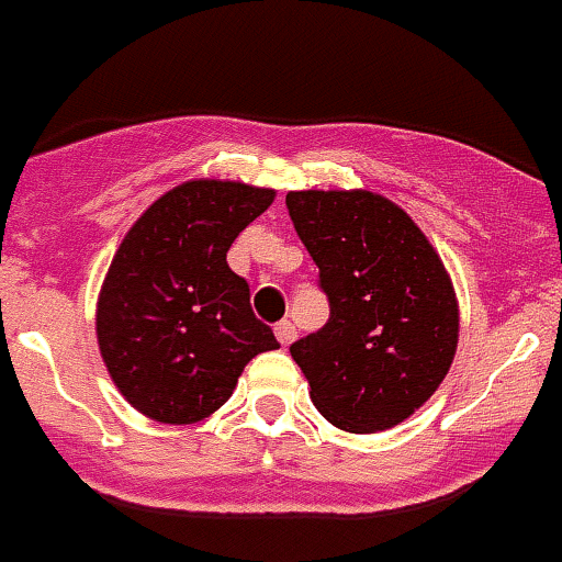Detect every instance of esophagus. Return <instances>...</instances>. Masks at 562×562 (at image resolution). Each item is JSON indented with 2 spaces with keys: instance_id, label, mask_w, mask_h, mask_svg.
<instances>
[{
  "instance_id": "esophagus-1",
  "label": "esophagus",
  "mask_w": 562,
  "mask_h": 562,
  "mask_svg": "<svg viewBox=\"0 0 562 562\" xmlns=\"http://www.w3.org/2000/svg\"><path fill=\"white\" fill-rule=\"evenodd\" d=\"M276 336H278V342H281L286 348V345H290L295 339L293 322H286V318H284V322H278V325H276Z\"/></svg>"
}]
</instances>
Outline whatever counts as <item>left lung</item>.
I'll return each instance as SVG.
<instances>
[{
    "label": "left lung",
    "instance_id": "8db88e82",
    "mask_svg": "<svg viewBox=\"0 0 562 562\" xmlns=\"http://www.w3.org/2000/svg\"><path fill=\"white\" fill-rule=\"evenodd\" d=\"M330 318L290 345L310 401L345 432H383L424 406L459 348V299L441 255L374 191H290Z\"/></svg>",
    "mask_w": 562,
    "mask_h": 562
}]
</instances>
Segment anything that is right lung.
Masks as SVG:
<instances>
[{"label": "right lung", "mask_w": 562, "mask_h": 562, "mask_svg": "<svg viewBox=\"0 0 562 562\" xmlns=\"http://www.w3.org/2000/svg\"><path fill=\"white\" fill-rule=\"evenodd\" d=\"M272 200V188L191 179L161 194L115 249L98 293V348L115 389L150 420L214 415L246 362L278 348L255 318L249 284L226 263Z\"/></svg>", "instance_id": "1"}]
</instances>
